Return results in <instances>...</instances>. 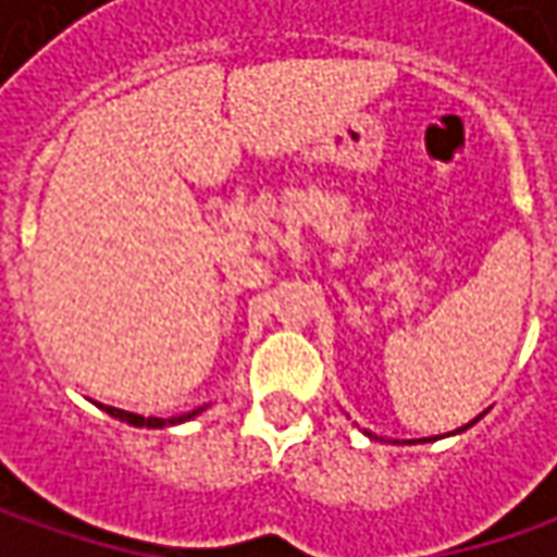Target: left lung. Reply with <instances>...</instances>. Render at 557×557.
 <instances>
[{
    "instance_id": "8db88e82",
    "label": "left lung",
    "mask_w": 557,
    "mask_h": 557,
    "mask_svg": "<svg viewBox=\"0 0 557 557\" xmlns=\"http://www.w3.org/2000/svg\"><path fill=\"white\" fill-rule=\"evenodd\" d=\"M478 418H481V416H478ZM478 418H474V421H468V424H461L459 431H453V434H461V431H468L471 424H478ZM366 437H369V440H377V437H374V434H369V431H366ZM428 440H434V437H428ZM412 443H416V440H412ZM421 443H424V440H421Z\"/></svg>"
}]
</instances>
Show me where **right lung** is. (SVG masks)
<instances>
[{"label": "right lung", "mask_w": 557, "mask_h": 557, "mask_svg": "<svg viewBox=\"0 0 557 557\" xmlns=\"http://www.w3.org/2000/svg\"><path fill=\"white\" fill-rule=\"evenodd\" d=\"M101 409H104L111 418H120V421L133 424V428H173V424H183V421L198 418L207 406H198V409H191V412H183V416H173V418H145V416H136V412H126V409H114V406H101Z\"/></svg>", "instance_id": "right-lung-1"}]
</instances>
